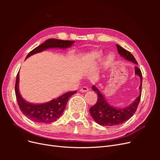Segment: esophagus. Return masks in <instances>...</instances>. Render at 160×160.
Listing matches in <instances>:
<instances>
[{"label":"esophagus","instance_id":"34e87169","mask_svg":"<svg viewBox=\"0 0 160 160\" xmlns=\"http://www.w3.org/2000/svg\"><path fill=\"white\" fill-rule=\"evenodd\" d=\"M89 91V89L88 88H86V87H83V88H82L80 89V91L82 92V93H85V92H87Z\"/></svg>","mask_w":160,"mask_h":160}]
</instances>
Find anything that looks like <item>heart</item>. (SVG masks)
I'll return each instance as SVG.
<instances>
[{"label":"heart","mask_w":160,"mask_h":160,"mask_svg":"<svg viewBox=\"0 0 160 160\" xmlns=\"http://www.w3.org/2000/svg\"><path fill=\"white\" fill-rule=\"evenodd\" d=\"M103 57V53L101 51H92L90 52H88V54H86L84 57L83 60L87 65H93L96 64L97 62L99 61L101 58ZM114 55L112 54H108L105 57V59L103 61V67H108L114 61Z\"/></svg>","instance_id":"b5f03b06"}]
</instances>
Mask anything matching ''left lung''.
<instances>
[{"label": "left lung", "mask_w": 160, "mask_h": 160, "mask_svg": "<svg viewBox=\"0 0 160 160\" xmlns=\"http://www.w3.org/2000/svg\"><path fill=\"white\" fill-rule=\"evenodd\" d=\"M116 46L121 57L125 60L138 65V62L132 53L118 45H116ZM134 69L135 75L138 76L140 79L139 95L132 103L124 108H117L111 105L98 87L96 85L92 86V89L97 93L98 97L97 103L89 109V112L96 123L103 126H114L126 122L135 113L141 98L142 75L141 71L137 66H135Z\"/></svg>", "instance_id": "1"}]
</instances>
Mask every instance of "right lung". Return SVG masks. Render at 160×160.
<instances>
[{"mask_svg":"<svg viewBox=\"0 0 160 160\" xmlns=\"http://www.w3.org/2000/svg\"><path fill=\"white\" fill-rule=\"evenodd\" d=\"M74 43L75 41L50 38L31 51L26 57L25 60L33 55L49 49H67ZM18 84L19 72L17 76L15 83V94L18 105L22 113L27 118L39 123H49L55 122L57 119H59L63 113L69 99L77 93L76 91L73 92L69 91L46 103H32L22 98L19 91Z\"/></svg>","mask_w":160,"mask_h":160,"instance_id":"obj_1","label":"right lung"}]
</instances>
